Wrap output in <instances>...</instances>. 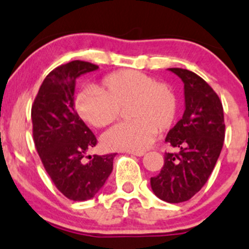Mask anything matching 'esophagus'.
<instances>
[{"label":"esophagus","instance_id":"esophagus-1","mask_svg":"<svg viewBox=\"0 0 249 249\" xmlns=\"http://www.w3.org/2000/svg\"><path fill=\"white\" fill-rule=\"evenodd\" d=\"M129 154H131V155H135V156H138V158H141V156L144 155V151H129Z\"/></svg>","mask_w":249,"mask_h":249}]
</instances>
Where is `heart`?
<instances>
[{
	"mask_svg": "<svg viewBox=\"0 0 249 249\" xmlns=\"http://www.w3.org/2000/svg\"><path fill=\"white\" fill-rule=\"evenodd\" d=\"M101 88H86L77 95V112L86 122L96 127L107 126L120 117L122 107L129 105V116L133 119L117 125L104 136V145L108 149L145 150L153 144L158 129H169L177 118L173 91L144 72H113L104 78Z\"/></svg>",
	"mask_w": 249,
	"mask_h": 249,
	"instance_id": "b5f03b06",
	"label": "heart"
}]
</instances>
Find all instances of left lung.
<instances>
[{"label":"left lung","mask_w":249,"mask_h":249,"mask_svg":"<svg viewBox=\"0 0 249 249\" xmlns=\"http://www.w3.org/2000/svg\"><path fill=\"white\" fill-rule=\"evenodd\" d=\"M168 70L184 83V116L166 137L180 151L164 154L163 167L150 178V186L161 200L181 203L208 181L223 146L226 125L221 100L203 78L186 69Z\"/></svg>","instance_id":"obj_1"}]
</instances>
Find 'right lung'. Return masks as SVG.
Wrapping results in <instances>:
<instances>
[{
    "mask_svg": "<svg viewBox=\"0 0 249 249\" xmlns=\"http://www.w3.org/2000/svg\"><path fill=\"white\" fill-rule=\"evenodd\" d=\"M89 62L72 61L52 70L32 105L33 140L44 168L56 187L69 199H91L108 179L116 154L88 156L96 138L75 111L77 77L95 71Z\"/></svg>",
    "mask_w": 249,
    "mask_h": 249,
    "instance_id": "add662e5",
    "label": "right lung"
}]
</instances>
